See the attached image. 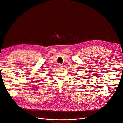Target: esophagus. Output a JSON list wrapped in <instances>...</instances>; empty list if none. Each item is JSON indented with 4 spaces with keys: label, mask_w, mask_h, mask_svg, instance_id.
<instances>
[{
    "label": "esophagus",
    "mask_w": 123,
    "mask_h": 123,
    "mask_svg": "<svg viewBox=\"0 0 123 123\" xmlns=\"http://www.w3.org/2000/svg\"><path fill=\"white\" fill-rule=\"evenodd\" d=\"M58 67L59 68H62L63 66H62V65H61V64H58Z\"/></svg>",
    "instance_id": "34e87169"
}]
</instances>
